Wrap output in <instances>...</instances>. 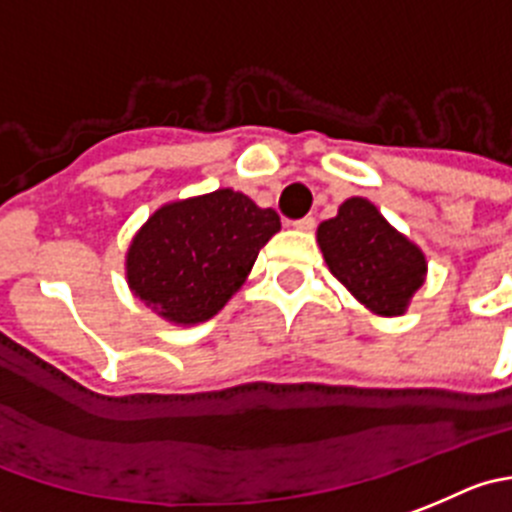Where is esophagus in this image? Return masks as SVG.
Masks as SVG:
<instances>
[{
    "label": "esophagus",
    "instance_id": "34e87169",
    "mask_svg": "<svg viewBox=\"0 0 512 512\" xmlns=\"http://www.w3.org/2000/svg\"><path fill=\"white\" fill-rule=\"evenodd\" d=\"M295 229H300V232H310V229L315 227V219L313 217H303L298 219V222H293Z\"/></svg>",
    "mask_w": 512,
    "mask_h": 512
}]
</instances>
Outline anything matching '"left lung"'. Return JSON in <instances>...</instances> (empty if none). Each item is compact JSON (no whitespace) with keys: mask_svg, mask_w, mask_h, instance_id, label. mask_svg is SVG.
Listing matches in <instances>:
<instances>
[{"mask_svg":"<svg viewBox=\"0 0 512 512\" xmlns=\"http://www.w3.org/2000/svg\"><path fill=\"white\" fill-rule=\"evenodd\" d=\"M328 270L376 315H401L424 285L427 260L369 199L351 197L318 227Z\"/></svg>","mask_w":512,"mask_h":512,"instance_id":"left-lung-1","label":"left lung"}]
</instances>
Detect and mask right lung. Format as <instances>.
<instances>
[{"mask_svg": "<svg viewBox=\"0 0 512 512\" xmlns=\"http://www.w3.org/2000/svg\"><path fill=\"white\" fill-rule=\"evenodd\" d=\"M278 229V212L260 209L242 191L164 204L128 247V288L169 323H204L242 288Z\"/></svg>", "mask_w": 512, "mask_h": 512, "instance_id": "add662e5", "label": "right lung"}]
</instances>
